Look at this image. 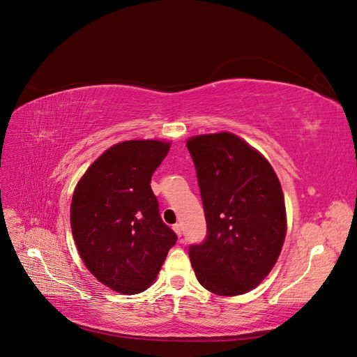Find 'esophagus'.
<instances>
[{
	"instance_id": "obj_1",
	"label": "esophagus",
	"mask_w": 357,
	"mask_h": 357,
	"mask_svg": "<svg viewBox=\"0 0 357 357\" xmlns=\"http://www.w3.org/2000/svg\"><path fill=\"white\" fill-rule=\"evenodd\" d=\"M172 229H174V232H176L178 236H181V225H180V223H176L174 226H172Z\"/></svg>"
}]
</instances>
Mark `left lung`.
I'll return each mask as SVG.
<instances>
[{
  "label": "left lung",
  "instance_id": "8db88e82",
  "mask_svg": "<svg viewBox=\"0 0 357 357\" xmlns=\"http://www.w3.org/2000/svg\"><path fill=\"white\" fill-rule=\"evenodd\" d=\"M207 236L189 247L201 286L222 296L255 289L269 274L286 236L282 185L269 162L229 132L188 139Z\"/></svg>",
  "mask_w": 357,
  "mask_h": 357
}]
</instances>
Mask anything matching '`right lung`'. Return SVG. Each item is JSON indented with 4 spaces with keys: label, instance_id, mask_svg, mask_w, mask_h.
<instances>
[{
    "label": "right lung",
    "instance_id": "right-lung-1",
    "mask_svg": "<svg viewBox=\"0 0 357 357\" xmlns=\"http://www.w3.org/2000/svg\"><path fill=\"white\" fill-rule=\"evenodd\" d=\"M169 150L131 139L104 152L84 172L71 201V231L86 268L123 295L152 286L177 235L159 214L150 186Z\"/></svg>",
    "mask_w": 357,
    "mask_h": 357
}]
</instances>
